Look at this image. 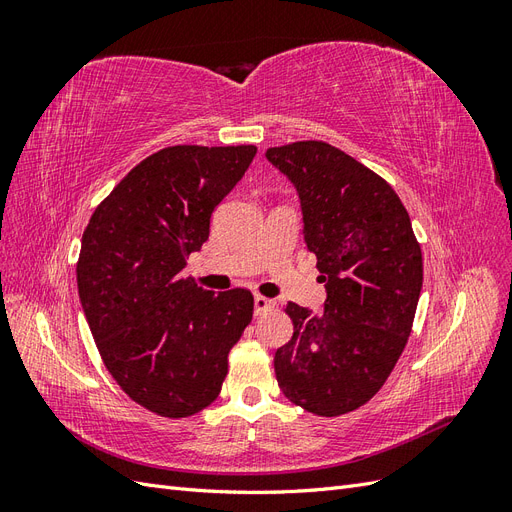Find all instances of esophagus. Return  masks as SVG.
<instances>
[{"label": "esophagus", "mask_w": 512, "mask_h": 512, "mask_svg": "<svg viewBox=\"0 0 512 512\" xmlns=\"http://www.w3.org/2000/svg\"><path fill=\"white\" fill-rule=\"evenodd\" d=\"M275 303L267 297H260V294H256L254 297V312L256 314H262V312H269V309H273Z\"/></svg>", "instance_id": "obj_1"}]
</instances>
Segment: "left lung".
<instances>
[{
    "label": "left lung",
    "instance_id": "obj_1",
    "mask_svg": "<svg viewBox=\"0 0 512 512\" xmlns=\"http://www.w3.org/2000/svg\"><path fill=\"white\" fill-rule=\"evenodd\" d=\"M297 188L303 237L327 288L322 312L286 305L294 324L275 352L292 404L339 416L374 397L404 352L423 286V254L395 190L342 149L299 141L267 149Z\"/></svg>",
    "mask_w": 512,
    "mask_h": 512
}]
</instances>
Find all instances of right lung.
Wrapping results in <instances>:
<instances>
[{"label": "right lung", "mask_w": 512, "mask_h": 512, "mask_svg": "<svg viewBox=\"0 0 512 512\" xmlns=\"http://www.w3.org/2000/svg\"><path fill=\"white\" fill-rule=\"evenodd\" d=\"M254 156V145L166 147L115 185L83 232L76 282L91 335L126 395L160 416H192L220 395L228 352L252 322L250 290L215 294L181 271Z\"/></svg>", "instance_id": "right-lung-1"}]
</instances>
